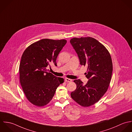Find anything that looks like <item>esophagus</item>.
Returning a JSON list of instances; mask_svg holds the SVG:
<instances>
[{
  "label": "esophagus",
  "instance_id": "obj_1",
  "mask_svg": "<svg viewBox=\"0 0 132 132\" xmlns=\"http://www.w3.org/2000/svg\"><path fill=\"white\" fill-rule=\"evenodd\" d=\"M65 80L67 82H71L72 81V79H68V78H66Z\"/></svg>",
  "mask_w": 132,
  "mask_h": 132
}]
</instances>
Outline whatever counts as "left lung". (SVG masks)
<instances>
[{"mask_svg":"<svg viewBox=\"0 0 132 132\" xmlns=\"http://www.w3.org/2000/svg\"><path fill=\"white\" fill-rule=\"evenodd\" d=\"M77 53L81 65L87 66L86 85L79 79L74 82L77 89L71 97L84 107L97 102L107 91L111 81L113 64L110 54L105 47L92 37L73 38L70 40Z\"/></svg>","mask_w":132,"mask_h":132,"instance_id":"1","label":"left lung"}]
</instances>
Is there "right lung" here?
<instances>
[{"instance_id": "1", "label": "right lung", "mask_w": 132, "mask_h": 132, "mask_svg": "<svg viewBox=\"0 0 132 132\" xmlns=\"http://www.w3.org/2000/svg\"><path fill=\"white\" fill-rule=\"evenodd\" d=\"M64 39H44L29 45L21 56L20 81L27 99L34 105L43 106L52 100L56 88L64 82L46 70L50 64L57 66L56 60L65 46Z\"/></svg>"}]
</instances>
